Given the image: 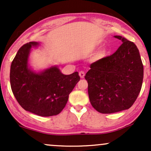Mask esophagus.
Here are the masks:
<instances>
[{"mask_svg": "<svg viewBox=\"0 0 151 151\" xmlns=\"http://www.w3.org/2000/svg\"><path fill=\"white\" fill-rule=\"evenodd\" d=\"M79 77L81 78H84V76H85V73H84V72H83V71H81V72H79Z\"/></svg>", "mask_w": 151, "mask_h": 151, "instance_id": "34e87169", "label": "esophagus"}]
</instances>
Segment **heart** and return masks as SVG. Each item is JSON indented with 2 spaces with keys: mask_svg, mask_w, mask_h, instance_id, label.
Here are the masks:
<instances>
[{
  "mask_svg": "<svg viewBox=\"0 0 151 151\" xmlns=\"http://www.w3.org/2000/svg\"><path fill=\"white\" fill-rule=\"evenodd\" d=\"M107 55V50L106 49H102L98 52L96 53V55H95V60H99L101 59L105 58Z\"/></svg>",
  "mask_w": 151,
  "mask_h": 151,
  "instance_id": "heart-1",
  "label": "heart"
}]
</instances>
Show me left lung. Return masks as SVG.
Instances as JSON below:
<instances>
[{"label": "left lung", "mask_w": 151, "mask_h": 151, "mask_svg": "<svg viewBox=\"0 0 151 151\" xmlns=\"http://www.w3.org/2000/svg\"><path fill=\"white\" fill-rule=\"evenodd\" d=\"M121 46L113 55L93 62L86 72L90 103L101 114L129 109L141 91L143 66L133 42L115 35Z\"/></svg>", "instance_id": "obj_1"}]
</instances>
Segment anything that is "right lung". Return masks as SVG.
I'll use <instances>...</instances> for the list:
<instances>
[{"mask_svg": "<svg viewBox=\"0 0 151 151\" xmlns=\"http://www.w3.org/2000/svg\"><path fill=\"white\" fill-rule=\"evenodd\" d=\"M39 45L30 42L19 49L10 66V86L19 104L25 111L40 116H51L65 108L80 77L77 72L63 74L58 66L39 72L32 70L28 64L30 50Z\"/></svg>", "mask_w": 151, "mask_h": 151, "instance_id": "obj_1", "label": "right lung"}]
</instances>
